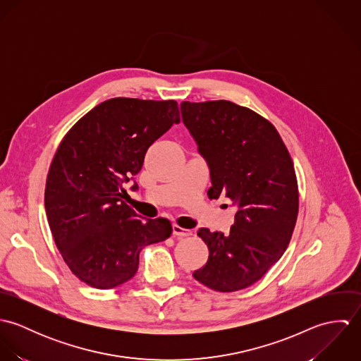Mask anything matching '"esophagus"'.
Here are the masks:
<instances>
[{"mask_svg":"<svg viewBox=\"0 0 361 361\" xmlns=\"http://www.w3.org/2000/svg\"><path fill=\"white\" fill-rule=\"evenodd\" d=\"M172 235L176 236V238H185V236H190L192 231L185 229V228L175 224V225H172Z\"/></svg>","mask_w":361,"mask_h":361,"instance_id":"obj_1","label":"esophagus"}]
</instances>
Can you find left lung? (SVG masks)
<instances>
[{"label": "left lung", "mask_w": 361, "mask_h": 361, "mask_svg": "<svg viewBox=\"0 0 361 361\" xmlns=\"http://www.w3.org/2000/svg\"><path fill=\"white\" fill-rule=\"evenodd\" d=\"M185 126L206 158L209 199L238 211L228 235L200 228L206 265L193 276L216 292L246 289L285 253L299 212L298 179L275 126L250 108L215 100L180 104Z\"/></svg>", "instance_id": "1"}]
</instances>
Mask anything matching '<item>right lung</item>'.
<instances>
[{
  "label": "right lung",
  "instance_id": "add662e5",
  "mask_svg": "<svg viewBox=\"0 0 361 361\" xmlns=\"http://www.w3.org/2000/svg\"><path fill=\"white\" fill-rule=\"evenodd\" d=\"M179 121L175 100L116 97L82 116L58 146L46 182V214L63 261L89 286L112 289L128 282L142 249L171 236L166 218L142 219L125 203L123 183Z\"/></svg>",
  "mask_w": 361,
  "mask_h": 361
}]
</instances>
